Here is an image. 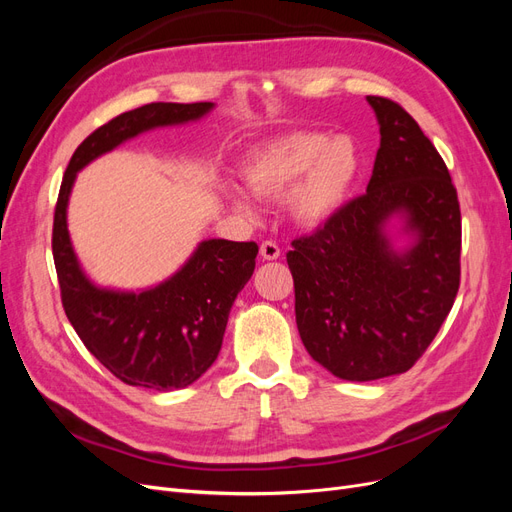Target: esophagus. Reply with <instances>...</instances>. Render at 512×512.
Returning a JSON list of instances; mask_svg holds the SVG:
<instances>
[{
	"mask_svg": "<svg viewBox=\"0 0 512 512\" xmlns=\"http://www.w3.org/2000/svg\"><path fill=\"white\" fill-rule=\"evenodd\" d=\"M260 256H262V260L280 258V247H277L275 241H262L260 243Z\"/></svg>",
	"mask_w": 512,
	"mask_h": 512,
	"instance_id": "obj_1",
	"label": "esophagus"
}]
</instances>
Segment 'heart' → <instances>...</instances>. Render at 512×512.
I'll return each mask as SVG.
<instances>
[{"mask_svg": "<svg viewBox=\"0 0 512 512\" xmlns=\"http://www.w3.org/2000/svg\"><path fill=\"white\" fill-rule=\"evenodd\" d=\"M361 170L348 136L292 132L254 147L241 162V177L254 196L282 198L288 218L307 230L322 228L342 211ZM232 207L254 213L252 198L237 185H222Z\"/></svg>", "mask_w": 512, "mask_h": 512, "instance_id": "b5f03b06", "label": "heart"}]
</instances>
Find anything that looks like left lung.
<instances>
[{
    "label": "left lung",
    "instance_id": "8db88e82",
    "mask_svg": "<svg viewBox=\"0 0 512 512\" xmlns=\"http://www.w3.org/2000/svg\"><path fill=\"white\" fill-rule=\"evenodd\" d=\"M380 149L367 192L286 254L309 356L367 382L408 371L455 303L461 211L436 147L397 102L367 96ZM409 245L397 248L388 226Z\"/></svg>",
    "mask_w": 512,
    "mask_h": 512
}]
</instances>
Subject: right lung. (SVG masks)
<instances>
[{
  "label": "right lung",
  "mask_w": 512,
  "mask_h": 512,
  "mask_svg": "<svg viewBox=\"0 0 512 512\" xmlns=\"http://www.w3.org/2000/svg\"><path fill=\"white\" fill-rule=\"evenodd\" d=\"M213 102H153L123 113L76 147L61 181L53 222V258L66 316L96 359L130 386L185 389L218 359L230 307L250 282L258 245L205 239L168 280L145 290L94 284L68 232V203L79 170L130 138L203 119Z\"/></svg>",
  "instance_id": "add662e5"
}]
</instances>
